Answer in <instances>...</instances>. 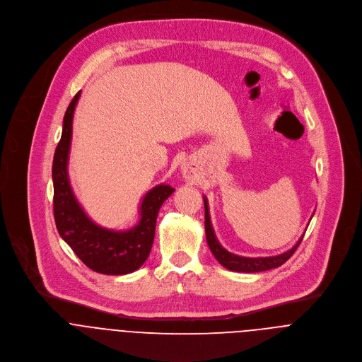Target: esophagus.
<instances>
[{"label":"esophagus","instance_id":"34e87169","mask_svg":"<svg viewBox=\"0 0 362 362\" xmlns=\"http://www.w3.org/2000/svg\"><path fill=\"white\" fill-rule=\"evenodd\" d=\"M183 175H185L186 179H192V177L194 176V169H193V166H190V165L185 166V168H183Z\"/></svg>","mask_w":362,"mask_h":362}]
</instances>
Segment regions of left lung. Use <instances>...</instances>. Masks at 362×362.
<instances>
[{
    "mask_svg": "<svg viewBox=\"0 0 362 362\" xmlns=\"http://www.w3.org/2000/svg\"><path fill=\"white\" fill-rule=\"evenodd\" d=\"M204 200V227H206V238H207V244L210 251L213 252V255L216 257V259L227 269L234 271V272H264V271H269L274 268H278L281 265H284L298 250L299 244L302 243L303 237H300V240L286 252L276 255V257H264V258H247V257H240L235 254L228 252L226 248L221 247V244L217 241V237L214 234L213 226H211V220H210V213H209V203L207 199L203 197Z\"/></svg>",
    "mask_w": 362,
    "mask_h": 362,
    "instance_id": "8db88e82",
    "label": "left lung"
}]
</instances>
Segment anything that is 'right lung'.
Masks as SVG:
<instances>
[{"instance_id":"add662e5","label":"right lung","mask_w":362,"mask_h":362,"mask_svg":"<svg viewBox=\"0 0 362 362\" xmlns=\"http://www.w3.org/2000/svg\"><path fill=\"white\" fill-rule=\"evenodd\" d=\"M80 91L69 104L62 138L56 146L52 166L53 214L60 237L80 261L94 272L104 275H127L146 261L155 237L156 217L163 202L175 192L169 185H158L142 199L138 224L127 231H114L97 226L78 204L67 175L71 142V122Z\"/></svg>"}]
</instances>
